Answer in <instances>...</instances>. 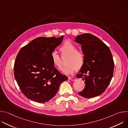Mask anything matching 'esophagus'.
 <instances>
[{"mask_svg": "<svg viewBox=\"0 0 128 128\" xmlns=\"http://www.w3.org/2000/svg\"><path fill=\"white\" fill-rule=\"evenodd\" d=\"M68 80H76V78L74 77H68Z\"/></svg>", "mask_w": 128, "mask_h": 128, "instance_id": "esophagus-1", "label": "esophagus"}]
</instances>
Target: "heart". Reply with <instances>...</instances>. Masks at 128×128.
Returning <instances> with one entry per match:
<instances>
[{"mask_svg": "<svg viewBox=\"0 0 128 128\" xmlns=\"http://www.w3.org/2000/svg\"><path fill=\"white\" fill-rule=\"evenodd\" d=\"M62 57L68 56L66 60L67 64L63 69L65 74H71L76 69H80L84 65L85 62V55L84 52L78 50V47L70 40L65 41L59 48ZM50 60L54 67L59 70L62 67V60L61 57L55 52L50 54Z\"/></svg>", "mask_w": 128, "mask_h": 128, "instance_id": "obj_1", "label": "heart"}]
</instances>
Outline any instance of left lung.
Returning <instances> with one entry per match:
<instances>
[{"label": "left lung", "mask_w": 128, "mask_h": 128, "mask_svg": "<svg viewBox=\"0 0 128 128\" xmlns=\"http://www.w3.org/2000/svg\"><path fill=\"white\" fill-rule=\"evenodd\" d=\"M75 42L82 45L85 55L84 65L76 76L85 81V86L78 94L86 98L98 96L104 92L112 78L114 61L111 51L99 38L89 33L77 36Z\"/></svg>", "instance_id": "1"}]
</instances>
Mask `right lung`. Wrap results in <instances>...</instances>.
Wrapping results in <instances>:
<instances>
[{
  "label": "right lung",
  "mask_w": 128,
  "mask_h": 128,
  "mask_svg": "<svg viewBox=\"0 0 128 128\" xmlns=\"http://www.w3.org/2000/svg\"><path fill=\"white\" fill-rule=\"evenodd\" d=\"M63 38L39 37L18 52L14 64V76L21 92L28 99L46 102L55 96L60 84L68 80L50 60L51 53Z\"/></svg>",
  "instance_id": "right-lung-1"
}]
</instances>
